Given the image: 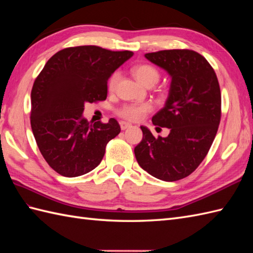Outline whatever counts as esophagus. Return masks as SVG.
<instances>
[{"label": "esophagus", "instance_id": "34e87169", "mask_svg": "<svg viewBox=\"0 0 253 253\" xmlns=\"http://www.w3.org/2000/svg\"><path fill=\"white\" fill-rule=\"evenodd\" d=\"M120 125H121L122 130H125V129H127V128L131 127V124L126 123V122H120Z\"/></svg>", "mask_w": 253, "mask_h": 253}]
</instances>
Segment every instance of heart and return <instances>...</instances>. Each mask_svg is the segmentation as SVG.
<instances>
[{
	"label": "heart",
	"mask_w": 253,
	"mask_h": 253,
	"mask_svg": "<svg viewBox=\"0 0 253 253\" xmlns=\"http://www.w3.org/2000/svg\"><path fill=\"white\" fill-rule=\"evenodd\" d=\"M131 73L139 83L147 85V87H152L160 79V73L158 69L151 65H148V64H140V65L132 67ZM118 79H120V74L115 73L112 75L109 80L110 91H113L116 88ZM151 110L152 106L149 103L125 104L117 110V114L124 118V120L137 122L146 116Z\"/></svg>",
	"instance_id": "1"
}]
</instances>
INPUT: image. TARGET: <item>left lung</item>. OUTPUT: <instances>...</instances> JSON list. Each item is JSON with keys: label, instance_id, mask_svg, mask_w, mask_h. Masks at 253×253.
<instances>
[{"label": "left lung", "instance_id": "left-lung-1", "mask_svg": "<svg viewBox=\"0 0 253 253\" xmlns=\"http://www.w3.org/2000/svg\"><path fill=\"white\" fill-rule=\"evenodd\" d=\"M147 60L171 78L169 98L152 117L155 126L169 129L155 138L141 126L142 140L135 148L138 164L164 181L189 176L207 157L221 121V90L209 62L191 50L147 53Z\"/></svg>", "mask_w": 253, "mask_h": 253}]
</instances>
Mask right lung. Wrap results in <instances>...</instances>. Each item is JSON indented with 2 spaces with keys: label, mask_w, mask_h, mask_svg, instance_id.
I'll return each instance as SVG.
<instances>
[{
  "label": "right lung",
  "mask_w": 253,
  "mask_h": 253,
  "mask_svg": "<svg viewBox=\"0 0 253 253\" xmlns=\"http://www.w3.org/2000/svg\"><path fill=\"white\" fill-rule=\"evenodd\" d=\"M133 55L96 45L66 47L46 62L31 90V129L42 157L56 173H89L121 132L115 118L93 125L83 116L85 103L103 101L107 80Z\"/></svg>",
  "instance_id": "add662e5"
}]
</instances>
